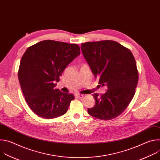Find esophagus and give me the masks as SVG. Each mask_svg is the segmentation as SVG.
<instances>
[{
	"mask_svg": "<svg viewBox=\"0 0 160 160\" xmlns=\"http://www.w3.org/2000/svg\"><path fill=\"white\" fill-rule=\"evenodd\" d=\"M75 97L79 98V99H82L83 98V96L82 94H76L75 95Z\"/></svg>",
	"mask_w": 160,
	"mask_h": 160,
	"instance_id": "34e87169",
	"label": "esophagus"
}]
</instances>
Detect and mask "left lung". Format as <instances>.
I'll use <instances>...</instances> for the list:
<instances>
[{"mask_svg":"<svg viewBox=\"0 0 160 160\" xmlns=\"http://www.w3.org/2000/svg\"><path fill=\"white\" fill-rule=\"evenodd\" d=\"M81 49L99 83L108 90L102 96L94 94L96 104L87 109L90 115L102 120L118 117L135 94L139 74L131 51L112 40L82 43Z\"/></svg>","mask_w":160,"mask_h":160,"instance_id":"8db88e82","label":"left lung"}]
</instances>
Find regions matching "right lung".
Listing matches in <instances>:
<instances>
[{
  "instance_id": "1",
  "label": "right lung",
  "mask_w": 160,
  "mask_h": 160,
  "mask_svg": "<svg viewBox=\"0 0 160 160\" xmlns=\"http://www.w3.org/2000/svg\"><path fill=\"white\" fill-rule=\"evenodd\" d=\"M80 54L77 44L51 40L27 49L21 59L18 79L28 106L37 116L51 119L67 112L74 96L54 87L66 66Z\"/></svg>"
}]
</instances>
